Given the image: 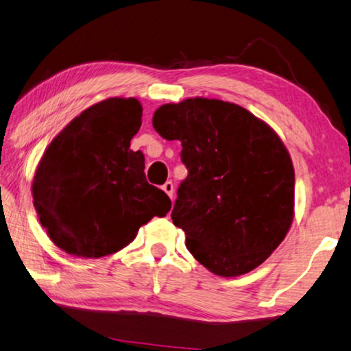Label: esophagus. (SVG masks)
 Instances as JSON below:
<instances>
[{"instance_id":"1","label":"esophagus","mask_w":351,"mask_h":351,"mask_svg":"<svg viewBox=\"0 0 351 351\" xmlns=\"http://www.w3.org/2000/svg\"><path fill=\"white\" fill-rule=\"evenodd\" d=\"M163 190H165V193L168 194V196L172 199V196H174V183H172V182H166L165 185H163Z\"/></svg>"}]
</instances>
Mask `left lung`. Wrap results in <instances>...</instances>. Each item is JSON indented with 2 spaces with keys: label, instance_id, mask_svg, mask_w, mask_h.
<instances>
[{
  "label": "left lung",
  "instance_id": "1",
  "mask_svg": "<svg viewBox=\"0 0 351 351\" xmlns=\"http://www.w3.org/2000/svg\"><path fill=\"white\" fill-rule=\"evenodd\" d=\"M152 125L182 143L188 176L171 218L188 251L224 278L261 265L293 218V165L278 134L245 108L199 97L160 106Z\"/></svg>",
  "mask_w": 351,
  "mask_h": 351
}]
</instances>
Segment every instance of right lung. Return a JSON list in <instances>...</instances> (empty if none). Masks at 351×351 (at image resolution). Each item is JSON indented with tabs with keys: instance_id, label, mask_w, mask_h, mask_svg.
Listing matches in <instances>:
<instances>
[{
	"instance_id": "1",
	"label": "right lung",
	"mask_w": 351,
	"mask_h": 351,
	"mask_svg": "<svg viewBox=\"0 0 351 351\" xmlns=\"http://www.w3.org/2000/svg\"><path fill=\"white\" fill-rule=\"evenodd\" d=\"M141 116L136 99H108L75 117L48 145L32 197L48 237L67 254H112L171 210L168 194L145 180L143 152L130 149Z\"/></svg>"
}]
</instances>
